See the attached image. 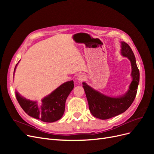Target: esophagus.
I'll return each mask as SVG.
<instances>
[{
    "label": "esophagus",
    "mask_w": 154,
    "mask_h": 154,
    "mask_svg": "<svg viewBox=\"0 0 154 154\" xmlns=\"http://www.w3.org/2000/svg\"><path fill=\"white\" fill-rule=\"evenodd\" d=\"M85 79V76L84 75H83V74H79L78 75V76L76 77V80L78 82H82L83 80H84Z\"/></svg>",
    "instance_id": "34e87169"
}]
</instances>
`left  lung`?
Here are the masks:
<instances>
[{
  "instance_id": "obj_1",
  "label": "left lung",
  "mask_w": 154,
  "mask_h": 154,
  "mask_svg": "<svg viewBox=\"0 0 154 154\" xmlns=\"http://www.w3.org/2000/svg\"><path fill=\"white\" fill-rule=\"evenodd\" d=\"M121 54L127 57L131 63L132 81L127 92L118 97L106 96L88 85L82 84L88 103V108L92 116L101 119H107L123 113L132 105L136 97L139 83V71L136 58L132 49L125 42H121Z\"/></svg>"
}]
</instances>
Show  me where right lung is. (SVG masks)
Here are the masks:
<instances>
[{
	"label": "right lung",
	"mask_w": 154,
	"mask_h": 154,
	"mask_svg": "<svg viewBox=\"0 0 154 154\" xmlns=\"http://www.w3.org/2000/svg\"><path fill=\"white\" fill-rule=\"evenodd\" d=\"M18 63V62L14 69V73ZM73 88L72 80L65 82L51 94L44 97L40 103H37V101L25 98L17 91L15 94L18 103L26 114L44 122L53 123L62 117L66 100Z\"/></svg>",
	"instance_id": "obj_1"
}]
</instances>
